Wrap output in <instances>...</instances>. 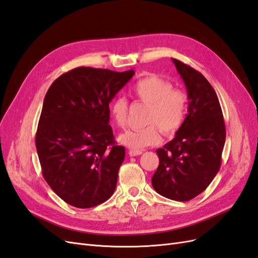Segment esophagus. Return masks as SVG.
I'll return each mask as SVG.
<instances>
[{
    "mask_svg": "<svg viewBox=\"0 0 258 258\" xmlns=\"http://www.w3.org/2000/svg\"><path fill=\"white\" fill-rule=\"evenodd\" d=\"M142 154V151H139V150H130L129 151V155L131 157H135V156H139Z\"/></svg>",
    "mask_w": 258,
    "mask_h": 258,
    "instance_id": "1",
    "label": "esophagus"
}]
</instances>
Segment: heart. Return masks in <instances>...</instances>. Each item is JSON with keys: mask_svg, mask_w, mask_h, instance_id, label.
<instances>
[{"mask_svg": "<svg viewBox=\"0 0 258 258\" xmlns=\"http://www.w3.org/2000/svg\"><path fill=\"white\" fill-rule=\"evenodd\" d=\"M135 97L147 103L146 126L129 129L118 138L119 142L134 150L155 145L160 141V132L174 135L182 127L187 112V97L172 84L157 75H148L136 83L132 88ZM114 122L124 128L128 122L129 104L124 98H116L110 106Z\"/></svg>", "mask_w": 258, "mask_h": 258, "instance_id": "b5f03b06", "label": "heart"}]
</instances>
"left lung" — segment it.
I'll use <instances>...</instances> for the list:
<instances>
[{
	"mask_svg": "<svg viewBox=\"0 0 258 258\" xmlns=\"http://www.w3.org/2000/svg\"><path fill=\"white\" fill-rule=\"evenodd\" d=\"M188 96V113L175 138L156 151L159 166L154 189L175 201H189L206 190L221 168L226 128L220 101L197 70L172 59Z\"/></svg>",
	"mask_w": 258,
	"mask_h": 258,
	"instance_id": "left-lung-1",
	"label": "left lung"
}]
</instances>
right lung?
<instances>
[{"instance_id": "obj_1", "label": "right lung", "mask_w": 258, "mask_h": 258, "mask_svg": "<svg viewBox=\"0 0 258 258\" xmlns=\"http://www.w3.org/2000/svg\"><path fill=\"white\" fill-rule=\"evenodd\" d=\"M134 74L80 67L46 93L36 151L45 181L67 204L88 209L115 191L124 147L115 142L108 104Z\"/></svg>"}]
</instances>
